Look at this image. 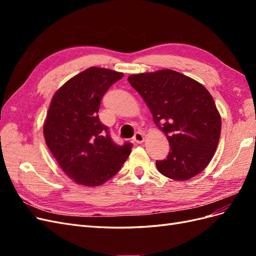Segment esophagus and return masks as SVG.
<instances>
[{"label": "esophagus", "mask_w": 256, "mask_h": 256, "mask_svg": "<svg viewBox=\"0 0 256 256\" xmlns=\"http://www.w3.org/2000/svg\"><path fill=\"white\" fill-rule=\"evenodd\" d=\"M134 141L138 144H142L144 141H145V138H144V134L142 132H136L134 136Z\"/></svg>", "instance_id": "34e87169"}]
</instances>
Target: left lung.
Listing matches in <instances>:
<instances>
[{"label": "left lung", "instance_id": "left-lung-1", "mask_svg": "<svg viewBox=\"0 0 256 256\" xmlns=\"http://www.w3.org/2000/svg\"><path fill=\"white\" fill-rule=\"evenodd\" d=\"M128 81L166 134L171 146L158 171L174 180H188L206 168L221 134V116L203 84L172 69L131 74Z\"/></svg>", "mask_w": 256, "mask_h": 256}]
</instances>
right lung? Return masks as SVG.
<instances>
[{
    "label": "right lung",
    "mask_w": 256,
    "mask_h": 256,
    "mask_svg": "<svg viewBox=\"0 0 256 256\" xmlns=\"http://www.w3.org/2000/svg\"><path fill=\"white\" fill-rule=\"evenodd\" d=\"M124 76L90 67L56 92L44 124L46 144L63 172L78 184L97 187L118 173L131 144L116 145L98 118L104 92Z\"/></svg>",
    "instance_id": "obj_1"
}]
</instances>
